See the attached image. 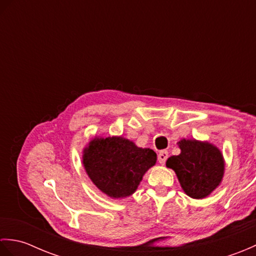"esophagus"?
I'll return each mask as SVG.
<instances>
[{
    "instance_id": "obj_1",
    "label": "esophagus",
    "mask_w": 256,
    "mask_h": 256,
    "mask_svg": "<svg viewBox=\"0 0 256 256\" xmlns=\"http://www.w3.org/2000/svg\"><path fill=\"white\" fill-rule=\"evenodd\" d=\"M168 158V152L167 150H160V154H158V162H160V164H162V165H164L165 162H166V160Z\"/></svg>"
}]
</instances>
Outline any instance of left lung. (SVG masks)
<instances>
[{
	"label": "left lung",
	"instance_id": "8db88e82",
	"mask_svg": "<svg viewBox=\"0 0 256 256\" xmlns=\"http://www.w3.org/2000/svg\"><path fill=\"white\" fill-rule=\"evenodd\" d=\"M180 154L170 156L166 166L176 172L187 196L204 199L214 192L224 175V158L221 150L209 142L182 138L177 143Z\"/></svg>",
	"mask_w": 256,
	"mask_h": 256
}]
</instances>
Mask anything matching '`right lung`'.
<instances>
[{
	"mask_svg": "<svg viewBox=\"0 0 256 256\" xmlns=\"http://www.w3.org/2000/svg\"><path fill=\"white\" fill-rule=\"evenodd\" d=\"M156 160L153 150L138 148L122 136H96L82 152L86 175L100 192L113 199L126 198L136 192Z\"/></svg>",
	"mask_w": 256,
	"mask_h": 256,
	"instance_id": "add662e5",
	"label": "right lung"
}]
</instances>
